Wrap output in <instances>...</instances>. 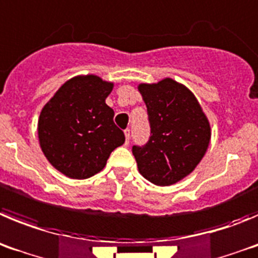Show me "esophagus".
I'll return each instance as SVG.
<instances>
[{
	"label": "esophagus",
	"instance_id": "obj_1",
	"mask_svg": "<svg viewBox=\"0 0 258 258\" xmlns=\"http://www.w3.org/2000/svg\"><path fill=\"white\" fill-rule=\"evenodd\" d=\"M124 136H126V144L130 143V128L124 130Z\"/></svg>",
	"mask_w": 258,
	"mask_h": 258
}]
</instances>
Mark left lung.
<instances>
[{
  "mask_svg": "<svg viewBox=\"0 0 258 258\" xmlns=\"http://www.w3.org/2000/svg\"><path fill=\"white\" fill-rule=\"evenodd\" d=\"M148 108L149 141L132 146L139 172L158 186H169L196 169L208 149L211 126L186 86L172 78L138 86Z\"/></svg>",
  "mask_w": 258,
  "mask_h": 258,
  "instance_id": "1",
  "label": "left lung"
}]
</instances>
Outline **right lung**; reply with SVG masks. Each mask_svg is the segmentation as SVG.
<instances>
[{"label": "right lung", "instance_id": "right-lung-1", "mask_svg": "<svg viewBox=\"0 0 258 258\" xmlns=\"http://www.w3.org/2000/svg\"><path fill=\"white\" fill-rule=\"evenodd\" d=\"M114 83L95 74L67 81L45 104L38 118L43 154L69 178L83 180L100 172L109 155L124 143L105 99Z\"/></svg>", "mask_w": 258, "mask_h": 258}]
</instances>
